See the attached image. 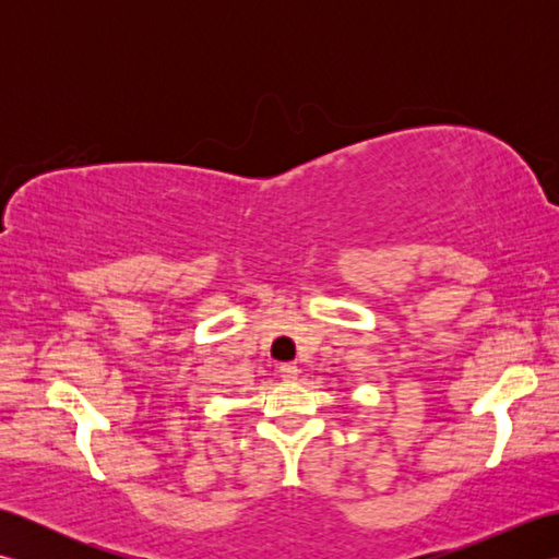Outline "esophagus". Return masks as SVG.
<instances>
[{
	"label": "esophagus",
	"instance_id": "34e87169",
	"mask_svg": "<svg viewBox=\"0 0 559 559\" xmlns=\"http://www.w3.org/2000/svg\"><path fill=\"white\" fill-rule=\"evenodd\" d=\"M278 372H281L283 379H286V382H293V379H298V367H295L293 362H283L278 367Z\"/></svg>",
	"mask_w": 559,
	"mask_h": 559
}]
</instances>
